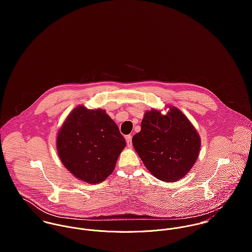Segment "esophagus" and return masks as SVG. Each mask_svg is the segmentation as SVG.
Here are the masks:
<instances>
[{"mask_svg":"<svg viewBox=\"0 0 252 252\" xmlns=\"http://www.w3.org/2000/svg\"><path fill=\"white\" fill-rule=\"evenodd\" d=\"M125 139H126V143H127L128 147H132V136L128 135L125 137Z\"/></svg>","mask_w":252,"mask_h":252,"instance_id":"esophagus-1","label":"esophagus"}]
</instances>
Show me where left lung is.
Segmentation results:
<instances>
[{
  "mask_svg": "<svg viewBox=\"0 0 252 252\" xmlns=\"http://www.w3.org/2000/svg\"><path fill=\"white\" fill-rule=\"evenodd\" d=\"M141 132L133 145L146 169L158 180H181L195 164L200 151V137L179 108H170L166 115L146 111Z\"/></svg>",
  "mask_w": 252,
  "mask_h": 252,
  "instance_id": "obj_1",
  "label": "left lung"
}]
</instances>
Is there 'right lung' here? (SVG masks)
<instances>
[{"label":"right lung","instance_id":"right-lung-1","mask_svg":"<svg viewBox=\"0 0 252 252\" xmlns=\"http://www.w3.org/2000/svg\"><path fill=\"white\" fill-rule=\"evenodd\" d=\"M56 144L64 166L76 179L93 184L112 173L126 142L105 110L79 106L65 120Z\"/></svg>","mask_w":252,"mask_h":252}]
</instances>
